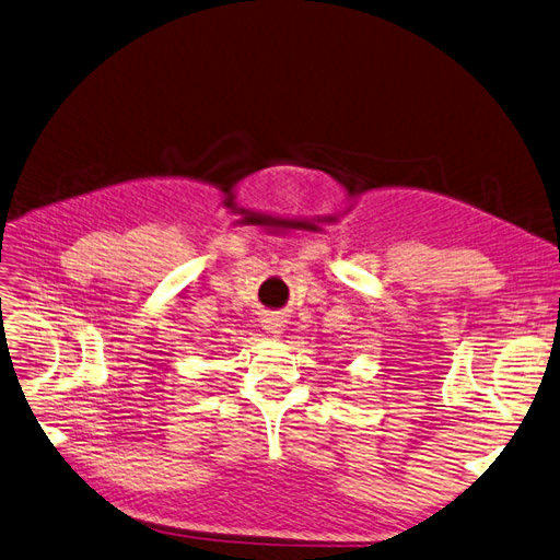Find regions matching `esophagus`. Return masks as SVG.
I'll list each match as a JSON object with an SVG mask.
<instances>
[{"label": "esophagus", "instance_id": "34e87169", "mask_svg": "<svg viewBox=\"0 0 560 560\" xmlns=\"http://www.w3.org/2000/svg\"><path fill=\"white\" fill-rule=\"evenodd\" d=\"M262 326L267 328L269 334H281L283 326H285V319L279 317V314H269V317L262 319Z\"/></svg>", "mask_w": 560, "mask_h": 560}]
</instances>
